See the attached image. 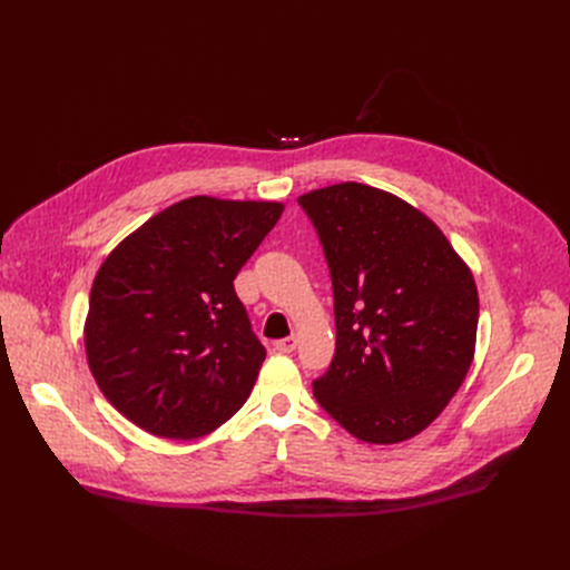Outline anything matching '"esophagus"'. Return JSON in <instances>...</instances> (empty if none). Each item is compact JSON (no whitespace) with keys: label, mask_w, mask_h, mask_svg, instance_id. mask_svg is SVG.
<instances>
[{"label":"esophagus","mask_w":570,"mask_h":570,"mask_svg":"<svg viewBox=\"0 0 570 570\" xmlns=\"http://www.w3.org/2000/svg\"><path fill=\"white\" fill-rule=\"evenodd\" d=\"M295 346H297V337H295V335L275 342V351H279V353H293Z\"/></svg>","instance_id":"esophagus-1"}]
</instances>
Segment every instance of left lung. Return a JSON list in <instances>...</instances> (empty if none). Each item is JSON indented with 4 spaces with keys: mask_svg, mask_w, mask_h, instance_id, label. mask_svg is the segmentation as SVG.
<instances>
[{
    "mask_svg": "<svg viewBox=\"0 0 570 570\" xmlns=\"http://www.w3.org/2000/svg\"><path fill=\"white\" fill-rule=\"evenodd\" d=\"M314 222L335 293L333 363L316 402L355 439L421 434L471 367L478 291L469 265L421 209L342 183L297 198Z\"/></svg>",
    "mask_w": 570,
    "mask_h": 570,
    "instance_id": "1",
    "label": "left lung"
}]
</instances>
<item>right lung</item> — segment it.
I'll use <instances>...</instances> for the list:
<instances>
[{
  "mask_svg": "<svg viewBox=\"0 0 570 570\" xmlns=\"http://www.w3.org/2000/svg\"><path fill=\"white\" fill-rule=\"evenodd\" d=\"M282 213L277 200L191 196L101 263L85 318L87 365L134 425L198 439L247 402L265 348L233 279Z\"/></svg>",
  "mask_w": 570,
  "mask_h": 570,
  "instance_id": "right-lung-1",
  "label": "right lung"
}]
</instances>
